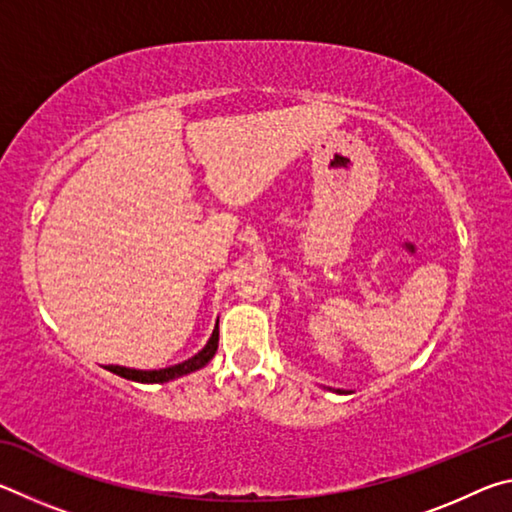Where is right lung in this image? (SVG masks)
I'll return each instance as SVG.
<instances>
[{"instance_id":"add662e5","label":"right lung","mask_w":512,"mask_h":512,"mask_svg":"<svg viewBox=\"0 0 512 512\" xmlns=\"http://www.w3.org/2000/svg\"><path fill=\"white\" fill-rule=\"evenodd\" d=\"M216 348H219V325H216V329L212 332V339L207 341L205 348L198 354H194L192 359L178 363V366L160 368V370H135V368H124V366H108V370L115 372V375H119V377L133 379V381H144V384H162V381L183 377V375H187V372H194L198 368H203L205 363L214 357Z\"/></svg>"}]
</instances>
